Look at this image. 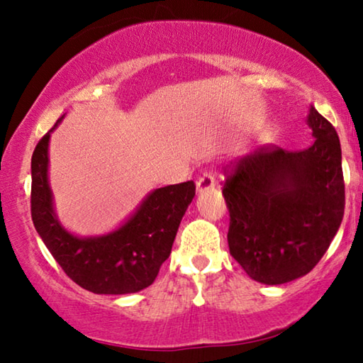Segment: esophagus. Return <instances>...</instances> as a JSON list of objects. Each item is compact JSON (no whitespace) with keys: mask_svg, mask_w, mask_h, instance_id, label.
Wrapping results in <instances>:
<instances>
[{"mask_svg":"<svg viewBox=\"0 0 363 363\" xmlns=\"http://www.w3.org/2000/svg\"><path fill=\"white\" fill-rule=\"evenodd\" d=\"M214 182H216V177H214V174L213 173H205L199 181H196V192L201 194V192H205V190L213 189Z\"/></svg>","mask_w":363,"mask_h":363,"instance_id":"obj_1","label":"esophagus"}]
</instances>
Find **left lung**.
Masks as SVG:
<instances>
[{
  "label": "left lung",
  "instance_id": "obj_1",
  "mask_svg": "<svg viewBox=\"0 0 363 363\" xmlns=\"http://www.w3.org/2000/svg\"><path fill=\"white\" fill-rule=\"evenodd\" d=\"M307 125L315 138L307 149L261 147L232 168L223 187L230 255L251 279L266 285L309 274L342 220L340 138L314 107Z\"/></svg>",
  "mask_w": 363,
  "mask_h": 363
}]
</instances>
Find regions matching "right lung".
<instances>
[{"instance_id": "right-lung-1", "label": "right lung", "mask_w": 363, "mask_h": 363, "mask_svg": "<svg viewBox=\"0 0 363 363\" xmlns=\"http://www.w3.org/2000/svg\"><path fill=\"white\" fill-rule=\"evenodd\" d=\"M54 128L40 139L32 155L30 203L41 240L64 272L84 290L126 294L150 286L168 259L181 219L195 196L194 181L155 189L113 232L101 237H77L64 229L54 213L48 181V145Z\"/></svg>"}]
</instances>
